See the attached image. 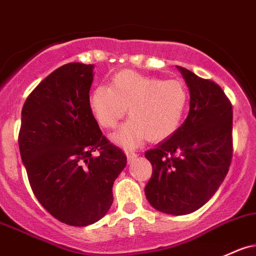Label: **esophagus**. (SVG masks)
<instances>
[{"label": "esophagus", "instance_id": "34e87169", "mask_svg": "<svg viewBox=\"0 0 256 256\" xmlns=\"http://www.w3.org/2000/svg\"><path fill=\"white\" fill-rule=\"evenodd\" d=\"M125 154H126V156H128V162H132V160L137 156V154L134 153L132 150H125Z\"/></svg>", "mask_w": 256, "mask_h": 256}]
</instances>
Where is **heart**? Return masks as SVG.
I'll return each mask as SVG.
<instances>
[{
  "mask_svg": "<svg viewBox=\"0 0 256 256\" xmlns=\"http://www.w3.org/2000/svg\"><path fill=\"white\" fill-rule=\"evenodd\" d=\"M187 103L188 92L180 80H162L134 70H122L112 78L109 87L98 85L88 96L90 112L106 130L116 128L128 108L131 119L114 136L122 146L169 137L181 124Z\"/></svg>",
  "mask_w": 256,
  "mask_h": 256,
  "instance_id": "obj_1",
  "label": "heart"
}]
</instances>
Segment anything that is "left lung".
Instances as JSON below:
<instances>
[{
  "instance_id": "8db88e82",
  "label": "left lung",
  "mask_w": 256,
  "mask_h": 256,
  "mask_svg": "<svg viewBox=\"0 0 256 256\" xmlns=\"http://www.w3.org/2000/svg\"><path fill=\"white\" fill-rule=\"evenodd\" d=\"M178 69L190 88V112L169 138L144 153L153 166L144 193L159 212L186 215L203 206L228 172L233 112L218 84Z\"/></svg>"
}]
</instances>
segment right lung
Here are the masks:
<instances>
[{
  "label": "right lung",
  "mask_w": 256,
  "mask_h": 256,
  "mask_svg": "<svg viewBox=\"0 0 256 256\" xmlns=\"http://www.w3.org/2000/svg\"><path fill=\"white\" fill-rule=\"evenodd\" d=\"M92 81V64L68 63L42 80L22 109L19 150L34 194L70 226L92 224L108 212L126 165L90 112Z\"/></svg>",
  "instance_id": "1"
}]
</instances>
